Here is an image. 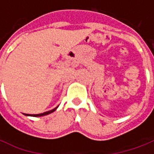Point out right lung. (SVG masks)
I'll return each mask as SVG.
<instances>
[{"label": "right lung", "instance_id": "add662e5", "mask_svg": "<svg viewBox=\"0 0 154 154\" xmlns=\"http://www.w3.org/2000/svg\"><path fill=\"white\" fill-rule=\"evenodd\" d=\"M58 108V106L55 109H51L50 111H47V112H45V113H42V114H38V115H25V116H46V115H49V114H51V113L54 112L55 109Z\"/></svg>", "mask_w": 154, "mask_h": 154}]
</instances>
